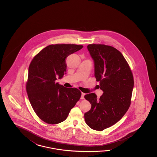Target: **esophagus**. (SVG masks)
Wrapping results in <instances>:
<instances>
[{"label": "esophagus", "instance_id": "esophagus-1", "mask_svg": "<svg viewBox=\"0 0 157 157\" xmlns=\"http://www.w3.org/2000/svg\"><path fill=\"white\" fill-rule=\"evenodd\" d=\"M85 94L83 93H81V99H84V96H85Z\"/></svg>", "mask_w": 157, "mask_h": 157}]
</instances>
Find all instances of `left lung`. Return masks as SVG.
<instances>
[{"instance_id": "obj_1", "label": "left lung", "mask_w": 157, "mask_h": 157, "mask_svg": "<svg viewBox=\"0 0 157 157\" xmlns=\"http://www.w3.org/2000/svg\"><path fill=\"white\" fill-rule=\"evenodd\" d=\"M87 49L94 61L95 77L104 93L99 99L95 93L85 95L91 108L84 117L91 128L103 131L120 120L130 106L133 74L123 55L114 47L89 44Z\"/></svg>"}]
</instances>
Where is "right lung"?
<instances>
[{"label": "right lung", "mask_w": 157, "mask_h": 157, "mask_svg": "<svg viewBox=\"0 0 157 157\" xmlns=\"http://www.w3.org/2000/svg\"><path fill=\"white\" fill-rule=\"evenodd\" d=\"M82 45L52 44L33 57L29 67L26 91L37 116L48 124L65 120L81 93L77 88H67L56 82L66 72V58L80 50Z\"/></svg>", "instance_id": "1"}]
</instances>
